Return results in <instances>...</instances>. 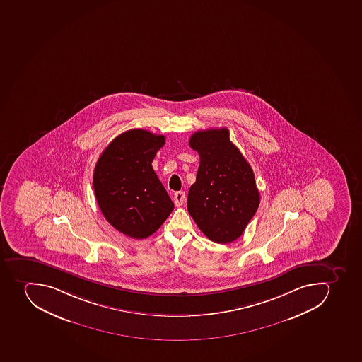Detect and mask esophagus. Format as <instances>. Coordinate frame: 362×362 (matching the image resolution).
Returning a JSON list of instances; mask_svg holds the SVG:
<instances>
[{"mask_svg":"<svg viewBox=\"0 0 362 362\" xmlns=\"http://www.w3.org/2000/svg\"><path fill=\"white\" fill-rule=\"evenodd\" d=\"M185 194L183 192H177L174 194L173 201L177 206H181L185 202Z\"/></svg>","mask_w":362,"mask_h":362,"instance_id":"34e87169","label":"esophagus"}]
</instances>
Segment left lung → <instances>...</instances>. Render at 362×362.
<instances>
[{"mask_svg":"<svg viewBox=\"0 0 362 362\" xmlns=\"http://www.w3.org/2000/svg\"><path fill=\"white\" fill-rule=\"evenodd\" d=\"M189 146L201 158L196 182L189 189V214L213 242H234L260 203L252 168L231 142L227 128L196 132Z\"/></svg>","mask_w":362,"mask_h":362,"instance_id":"obj_1","label":"left lung"}]
</instances>
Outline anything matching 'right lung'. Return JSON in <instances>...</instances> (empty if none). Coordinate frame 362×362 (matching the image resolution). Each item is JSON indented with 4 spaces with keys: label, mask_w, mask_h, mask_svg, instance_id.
Here are the masks:
<instances>
[{
    "label": "right lung",
    "mask_w": 362,
    "mask_h": 362,
    "mask_svg": "<svg viewBox=\"0 0 362 362\" xmlns=\"http://www.w3.org/2000/svg\"><path fill=\"white\" fill-rule=\"evenodd\" d=\"M164 135L146 129L120 134L95 166V196L104 218L126 236L142 240L158 230L174 204L152 168Z\"/></svg>",
    "instance_id": "1"
}]
</instances>
